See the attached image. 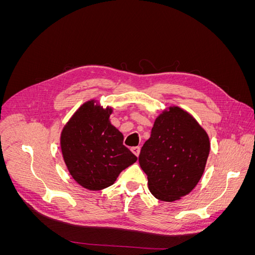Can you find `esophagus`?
<instances>
[{
	"instance_id": "esophagus-1",
	"label": "esophagus",
	"mask_w": 255,
	"mask_h": 255,
	"mask_svg": "<svg viewBox=\"0 0 255 255\" xmlns=\"http://www.w3.org/2000/svg\"><path fill=\"white\" fill-rule=\"evenodd\" d=\"M132 152L135 154L136 156H138V155H139V153H140V146H133Z\"/></svg>"
}]
</instances>
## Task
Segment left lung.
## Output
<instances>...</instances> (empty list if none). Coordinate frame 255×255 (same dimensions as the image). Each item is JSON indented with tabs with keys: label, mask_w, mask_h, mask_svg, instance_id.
Wrapping results in <instances>:
<instances>
[{
	"label": "left lung",
	"mask_w": 255,
	"mask_h": 255,
	"mask_svg": "<svg viewBox=\"0 0 255 255\" xmlns=\"http://www.w3.org/2000/svg\"><path fill=\"white\" fill-rule=\"evenodd\" d=\"M210 138L190 114L169 107L156 118L139 154L151 194L172 202L188 195L204 172Z\"/></svg>",
	"instance_id": "1"
}]
</instances>
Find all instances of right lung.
<instances>
[{
	"mask_svg": "<svg viewBox=\"0 0 255 255\" xmlns=\"http://www.w3.org/2000/svg\"><path fill=\"white\" fill-rule=\"evenodd\" d=\"M112 113V107L103 109L90 100L74 113L60 135L69 172L89 190L111 186L122 170L137 160L123 145V135L111 123Z\"/></svg>",
	"mask_w": 255,
	"mask_h": 255,
	"instance_id": "add662e5",
	"label": "right lung"
}]
</instances>
